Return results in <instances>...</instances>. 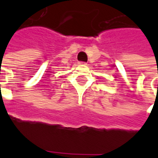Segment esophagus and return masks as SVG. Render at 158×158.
Wrapping results in <instances>:
<instances>
[{
    "label": "esophagus",
    "instance_id": "1",
    "mask_svg": "<svg viewBox=\"0 0 158 158\" xmlns=\"http://www.w3.org/2000/svg\"><path fill=\"white\" fill-rule=\"evenodd\" d=\"M78 64H80V65H86V62H83V61H79Z\"/></svg>",
    "mask_w": 158,
    "mask_h": 158
}]
</instances>
